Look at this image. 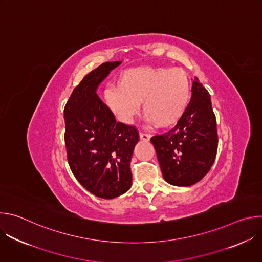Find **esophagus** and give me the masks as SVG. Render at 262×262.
<instances>
[{
	"instance_id": "1",
	"label": "esophagus",
	"mask_w": 262,
	"mask_h": 262,
	"mask_svg": "<svg viewBox=\"0 0 262 262\" xmlns=\"http://www.w3.org/2000/svg\"><path fill=\"white\" fill-rule=\"evenodd\" d=\"M140 139L141 140H143V141H149L150 140V135H148V134H145V133H140Z\"/></svg>"
}]
</instances>
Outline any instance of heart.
I'll list each match as a JSON object with an SVG mask.
<instances>
[{
    "label": "heart",
    "instance_id": "heart-1",
    "mask_svg": "<svg viewBox=\"0 0 262 262\" xmlns=\"http://www.w3.org/2000/svg\"><path fill=\"white\" fill-rule=\"evenodd\" d=\"M190 81L184 70L170 67H136L125 70L117 85L103 92L106 105L118 119L129 123L142 102L146 119L158 127L175 124L190 101Z\"/></svg>",
    "mask_w": 262,
    "mask_h": 262
}]
</instances>
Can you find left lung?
Returning <instances> with one entry per match:
<instances>
[{"label": "left lung", "mask_w": 262, "mask_h": 262, "mask_svg": "<svg viewBox=\"0 0 262 262\" xmlns=\"http://www.w3.org/2000/svg\"><path fill=\"white\" fill-rule=\"evenodd\" d=\"M192 97L184 114L168 133L151 138L165 180L190 186L210 170L216 155L217 133L210 95L192 80Z\"/></svg>", "instance_id": "obj_1"}]
</instances>
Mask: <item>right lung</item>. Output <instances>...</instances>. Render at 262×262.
I'll use <instances>...</instances> for the list:
<instances>
[{"instance_id": "right-lung-1", "label": "right lung", "mask_w": 262, "mask_h": 262, "mask_svg": "<svg viewBox=\"0 0 262 262\" xmlns=\"http://www.w3.org/2000/svg\"><path fill=\"white\" fill-rule=\"evenodd\" d=\"M121 61L105 62L73 89L64 108L65 145L70 169L84 188L103 199L126 193L132 186L130 160L139 134L117 122L96 91Z\"/></svg>"}]
</instances>
